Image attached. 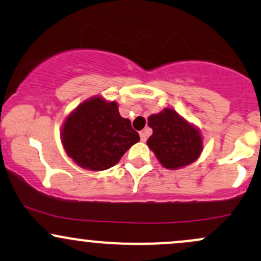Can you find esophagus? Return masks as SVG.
Wrapping results in <instances>:
<instances>
[{"label":"esophagus","instance_id":"34e87169","mask_svg":"<svg viewBox=\"0 0 261 261\" xmlns=\"http://www.w3.org/2000/svg\"><path fill=\"white\" fill-rule=\"evenodd\" d=\"M148 135H149V131L147 130V128H146V130L140 131V137H141V141H142V142H145V141L147 140Z\"/></svg>","mask_w":261,"mask_h":261}]
</instances>
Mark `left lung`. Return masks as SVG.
I'll use <instances>...</instances> for the list:
<instances>
[{
    "label": "left lung",
    "mask_w": 261,
    "mask_h": 261,
    "mask_svg": "<svg viewBox=\"0 0 261 261\" xmlns=\"http://www.w3.org/2000/svg\"><path fill=\"white\" fill-rule=\"evenodd\" d=\"M148 126L153 134L147 140V146L164 168H184L201 154V133L175 110L164 108L162 112L149 115Z\"/></svg>",
    "instance_id": "left-lung-1"
}]
</instances>
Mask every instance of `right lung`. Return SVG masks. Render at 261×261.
Returning a JSON list of instances; mask_svg holds the SVG:
<instances>
[{
	"label": "right lung",
	"instance_id": "obj_1",
	"mask_svg": "<svg viewBox=\"0 0 261 261\" xmlns=\"http://www.w3.org/2000/svg\"><path fill=\"white\" fill-rule=\"evenodd\" d=\"M140 136L128 119L121 118L118 103L100 95L81 103L61 127L66 153L81 168L99 172L115 166Z\"/></svg>",
	"mask_w": 261,
	"mask_h": 261
}]
</instances>
